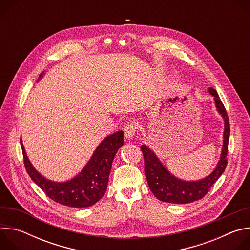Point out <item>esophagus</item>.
<instances>
[{"mask_svg":"<svg viewBox=\"0 0 250 250\" xmlns=\"http://www.w3.org/2000/svg\"><path fill=\"white\" fill-rule=\"evenodd\" d=\"M137 124L134 123V122H129L124 128V132H125V136L127 138V139H130L133 137V135L135 134L136 132V129H137Z\"/></svg>","mask_w":250,"mask_h":250,"instance_id":"obj_1","label":"esophagus"}]
</instances>
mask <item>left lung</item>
Wrapping results in <instances>:
<instances>
[{
	"instance_id": "8db88e82",
	"label": "left lung",
	"mask_w": 250,
	"mask_h": 250,
	"mask_svg": "<svg viewBox=\"0 0 250 250\" xmlns=\"http://www.w3.org/2000/svg\"><path fill=\"white\" fill-rule=\"evenodd\" d=\"M210 95L215 97L216 106L219 113L225 120L224 146L221 159L213 172L203 180L195 182L182 181L174 177L161 164L156 155L146 146H141L140 149L145 159V173L147 179L148 187L153 195L160 201L172 204H188L204 198L210 187L224 173L228 165V148L229 138V121L225 105L221 101L217 91L212 88L208 89Z\"/></svg>"
}]
</instances>
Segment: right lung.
<instances>
[{
    "label": "right lung",
    "mask_w": 250,
    "mask_h": 250,
    "mask_svg": "<svg viewBox=\"0 0 250 250\" xmlns=\"http://www.w3.org/2000/svg\"><path fill=\"white\" fill-rule=\"evenodd\" d=\"M123 145L124 132L122 130L105 137L88 164L75 178L64 183H56L45 179L33 168L21 138L23 163L31 180L54 202L78 208L96 204L104 195L114 157Z\"/></svg>",
    "instance_id": "obj_1"
}]
</instances>
